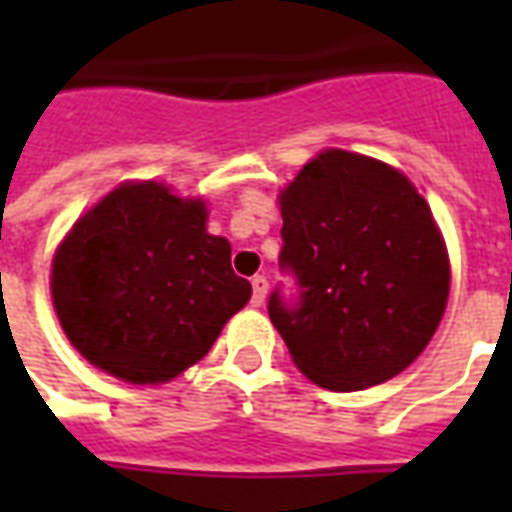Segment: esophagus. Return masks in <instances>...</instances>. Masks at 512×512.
<instances>
[{
    "label": "esophagus",
    "mask_w": 512,
    "mask_h": 512,
    "mask_svg": "<svg viewBox=\"0 0 512 512\" xmlns=\"http://www.w3.org/2000/svg\"><path fill=\"white\" fill-rule=\"evenodd\" d=\"M268 293V279L266 277H252V304L260 307L263 301H266Z\"/></svg>",
    "instance_id": "obj_1"
}]
</instances>
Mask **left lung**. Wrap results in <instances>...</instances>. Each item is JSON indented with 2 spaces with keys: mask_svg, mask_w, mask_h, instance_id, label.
I'll list each match as a JSON object with an SVG mask.
<instances>
[{
  "mask_svg": "<svg viewBox=\"0 0 512 512\" xmlns=\"http://www.w3.org/2000/svg\"><path fill=\"white\" fill-rule=\"evenodd\" d=\"M268 318L315 384L354 392L406 370L439 326L450 263L428 202L376 158L326 150L279 197Z\"/></svg>",
  "mask_w": 512,
  "mask_h": 512,
  "instance_id": "1",
  "label": "left lung"
}]
</instances>
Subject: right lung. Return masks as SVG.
I'll return each instance as SVG.
<instances>
[{"mask_svg":"<svg viewBox=\"0 0 512 512\" xmlns=\"http://www.w3.org/2000/svg\"><path fill=\"white\" fill-rule=\"evenodd\" d=\"M205 216L202 200L126 183L73 224L54 257L51 299L87 362L131 384H161L211 351L252 285Z\"/></svg>","mask_w":512,"mask_h":512,"instance_id":"1","label":"right lung"}]
</instances>
